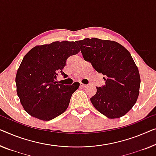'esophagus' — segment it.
Masks as SVG:
<instances>
[{
    "instance_id": "1",
    "label": "esophagus",
    "mask_w": 156,
    "mask_h": 156,
    "mask_svg": "<svg viewBox=\"0 0 156 156\" xmlns=\"http://www.w3.org/2000/svg\"><path fill=\"white\" fill-rule=\"evenodd\" d=\"M80 87H87V85H85V84H83V83H80Z\"/></svg>"
}]
</instances>
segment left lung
<instances>
[{
    "mask_svg": "<svg viewBox=\"0 0 156 156\" xmlns=\"http://www.w3.org/2000/svg\"><path fill=\"white\" fill-rule=\"evenodd\" d=\"M85 61L104 76L102 87L90 98L92 105L108 118L125 115L135 104L140 76L129 51L117 42L92 38L76 42Z\"/></svg>",
    "mask_w": 156,
    "mask_h": 156,
    "instance_id": "8db88e82",
    "label": "left lung"
}]
</instances>
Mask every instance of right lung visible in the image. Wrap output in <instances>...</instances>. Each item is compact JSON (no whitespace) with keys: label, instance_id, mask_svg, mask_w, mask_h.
<instances>
[{"label":"right lung","instance_id":"1","mask_svg":"<svg viewBox=\"0 0 156 156\" xmlns=\"http://www.w3.org/2000/svg\"><path fill=\"white\" fill-rule=\"evenodd\" d=\"M80 52L73 41H56L38 45L23 58L15 78L17 93L24 110L42 120L54 119L68 108L79 83L64 85L55 81L64 75L66 59Z\"/></svg>","mask_w":156,"mask_h":156}]
</instances>
